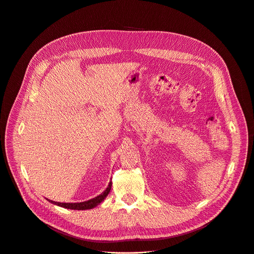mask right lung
<instances>
[{"label": "right lung", "mask_w": 254, "mask_h": 254, "mask_svg": "<svg viewBox=\"0 0 254 254\" xmlns=\"http://www.w3.org/2000/svg\"><path fill=\"white\" fill-rule=\"evenodd\" d=\"M111 186H112V182L110 181L108 186H107V189L101 194H99L96 197L88 199V201L81 202V203H60V202H53V201H51V199H48V198H47V201H49L53 205H57V206H60V207L65 208V209L88 210V209H92V208L97 207L98 205H100L104 201V199L107 197V195L109 194V192L111 190Z\"/></svg>", "instance_id": "1"}]
</instances>
